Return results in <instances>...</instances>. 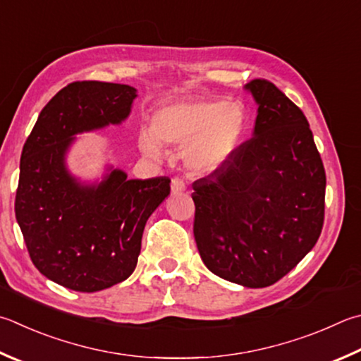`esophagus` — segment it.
<instances>
[{"label":"esophagus","mask_w":361,"mask_h":361,"mask_svg":"<svg viewBox=\"0 0 361 361\" xmlns=\"http://www.w3.org/2000/svg\"><path fill=\"white\" fill-rule=\"evenodd\" d=\"M170 189H172V194L176 195V194H181L183 191H185L186 185H185V181H183V180L173 178L172 183H170Z\"/></svg>","instance_id":"34e87169"}]
</instances>
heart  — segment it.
Returning <instances> with one entry per match:
<instances>
[{
  "label": "heart",
  "instance_id": "heart-1",
  "mask_svg": "<svg viewBox=\"0 0 361 361\" xmlns=\"http://www.w3.org/2000/svg\"><path fill=\"white\" fill-rule=\"evenodd\" d=\"M246 114L238 104L222 99L164 104L153 115V126H142L140 152L152 159L164 156V143L185 148L189 172L209 175L233 158L246 133Z\"/></svg>",
  "mask_w": 361,
  "mask_h": 361
}]
</instances>
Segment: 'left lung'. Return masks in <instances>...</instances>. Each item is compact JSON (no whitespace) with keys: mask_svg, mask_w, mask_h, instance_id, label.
I'll list each match as a JSON object with an SVG mask.
<instances>
[{"mask_svg":"<svg viewBox=\"0 0 361 361\" xmlns=\"http://www.w3.org/2000/svg\"><path fill=\"white\" fill-rule=\"evenodd\" d=\"M245 88L259 106L254 134L221 170L192 183L194 238L209 271L259 289L317 243L326 178L305 114L265 78Z\"/></svg>","mask_w":361,"mask_h":361,"instance_id":"8db88e82","label":"left lung"}]
</instances>
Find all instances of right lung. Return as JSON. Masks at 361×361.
<instances>
[{"label": "right lung", "instance_id": "add662e5", "mask_svg": "<svg viewBox=\"0 0 361 361\" xmlns=\"http://www.w3.org/2000/svg\"><path fill=\"white\" fill-rule=\"evenodd\" d=\"M137 90L83 80L58 91L39 114L20 158L16 218L32 264L71 290L97 292L135 270L143 228L170 194V178L129 180L109 167L101 183L78 181L66 166L77 134L120 124Z\"/></svg>", "mask_w": 361, "mask_h": 361}]
</instances>
